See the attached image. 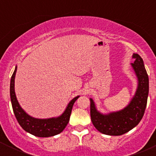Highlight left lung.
Here are the masks:
<instances>
[{
    "label": "left lung",
    "instance_id": "1",
    "mask_svg": "<svg viewBox=\"0 0 156 156\" xmlns=\"http://www.w3.org/2000/svg\"><path fill=\"white\" fill-rule=\"evenodd\" d=\"M135 61L131 66L137 78V88L130 102L123 109L102 114L96 108L92 98L90 101V117L94 127L101 133L110 136H119L138 124L142 119L148 101L149 81L143 59L138 54L132 56Z\"/></svg>",
    "mask_w": 156,
    "mask_h": 156
}]
</instances>
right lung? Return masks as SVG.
<instances>
[{"instance_id":"right-lung-1","label":"right lung","mask_w":156,"mask_h":156,"mask_svg":"<svg viewBox=\"0 0 156 156\" xmlns=\"http://www.w3.org/2000/svg\"><path fill=\"white\" fill-rule=\"evenodd\" d=\"M16 71H17V66H16L15 71L11 78L10 96L14 114L16 115L19 125L24 130L36 137H52L62 132L69 121L73 104L80 96H77L70 101L64 112L60 116L49 118V119L34 118L28 115L22 108L16 98V92H15V77H16Z\"/></svg>"}]
</instances>
